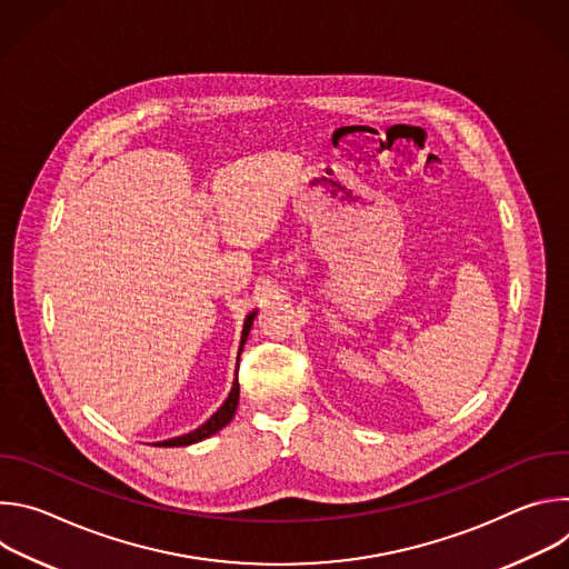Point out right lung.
<instances>
[{
  "instance_id": "obj_1",
  "label": "right lung",
  "mask_w": 569,
  "mask_h": 569,
  "mask_svg": "<svg viewBox=\"0 0 569 569\" xmlns=\"http://www.w3.org/2000/svg\"><path fill=\"white\" fill-rule=\"evenodd\" d=\"M254 317H257V310L254 312H250L248 315V319H246V327H242V338H240V349H238V356H240V351H242V345L248 342V336H250V329H252V321H254ZM238 391H240V387H238V365H236V380H233V387H231V391H229V396H227V400L222 402V408L204 423V426H200L198 430H193V432H189V435H182V437H176V439H169V441H161V443H157V446H161V448H176V446H191V443H198V441H202V439H207V437H211V435H216L220 428H224L231 419H233V412H236V405H238Z\"/></svg>"
}]
</instances>
